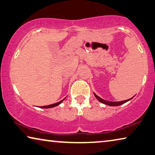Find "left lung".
<instances>
[{
    "label": "left lung",
    "instance_id": "obj_1",
    "mask_svg": "<svg viewBox=\"0 0 155 155\" xmlns=\"http://www.w3.org/2000/svg\"><path fill=\"white\" fill-rule=\"evenodd\" d=\"M94 96L95 97H96V98L97 99V101H100L101 102H102V103H103L104 104H107V105H109V106H112V107H115V106H119L120 105V104H123L125 103V102H127L128 101H130V100H132L133 97H134V96H133L132 97H131V98L128 99V100H126V101H118V102H111V101H105V100H103L102 98H101V97H100L99 96H97V95L95 94V93H94Z\"/></svg>",
    "mask_w": 155,
    "mask_h": 155
}]
</instances>
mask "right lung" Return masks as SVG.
Returning a JSON list of instances; mask_svg holds the SVG:
<instances>
[{
    "label": "right lung",
    "mask_w": 155,
    "mask_h": 155,
    "mask_svg": "<svg viewBox=\"0 0 155 155\" xmlns=\"http://www.w3.org/2000/svg\"><path fill=\"white\" fill-rule=\"evenodd\" d=\"M65 98H66V97H65ZM65 98H64V99H65ZM64 99L61 100V101H59V102H56V103H54V104H50V105H46V106H42V107H40V108H44V109H48V108L54 107H56V106L59 105V104H60L61 103V102H62L64 101Z\"/></svg>",
    "instance_id": "add662e5"
}]
</instances>
